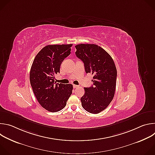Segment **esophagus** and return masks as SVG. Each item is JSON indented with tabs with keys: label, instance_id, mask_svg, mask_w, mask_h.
<instances>
[{
	"label": "esophagus",
	"instance_id": "34e87169",
	"mask_svg": "<svg viewBox=\"0 0 155 155\" xmlns=\"http://www.w3.org/2000/svg\"><path fill=\"white\" fill-rule=\"evenodd\" d=\"M73 87H74V88H77V87H78V85H76V84H73Z\"/></svg>",
	"mask_w": 155,
	"mask_h": 155
}]
</instances>
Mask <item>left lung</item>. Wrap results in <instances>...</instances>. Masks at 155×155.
<instances>
[{"label":"left lung","mask_w":155,"mask_h":155,"mask_svg":"<svg viewBox=\"0 0 155 155\" xmlns=\"http://www.w3.org/2000/svg\"><path fill=\"white\" fill-rule=\"evenodd\" d=\"M75 48V54L83 62L86 73L93 75V85L84 88L82 107L91 114H99L115 95L117 77L115 62L105 50L94 44H78Z\"/></svg>","instance_id":"1"}]
</instances>
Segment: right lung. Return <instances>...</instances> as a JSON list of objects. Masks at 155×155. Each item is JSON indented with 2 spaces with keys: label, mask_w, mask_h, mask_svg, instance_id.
<instances>
[{
  "label": "right lung",
  "mask_w": 155,
  "mask_h": 155,
  "mask_svg": "<svg viewBox=\"0 0 155 155\" xmlns=\"http://www.w3.org/2000/svg\"><path fill=\"white\" fill-rule=\"evenodd\" d=\"M72 44L49 45L36 55L30 71V83L40 105L51 112L64 108L72 93V84L56 83L54 75L71 51Z\"/></svg>",
  "instance_id": "add662e5"
}]
</instances>
